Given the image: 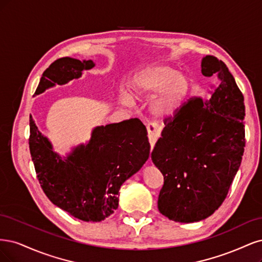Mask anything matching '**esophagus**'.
Here are the masks:
<instances>
[{
  "mask_svg": "<svg viewBox=\"0 0 262 262\" xmlns=\"http://www.w3.org/2000/svg\"><path fill=\"white\" fill-rule=\"evenodd\" d=\"M147 130H148V138H149V142H150V146H151V150H152L158 138L160 137V135H161L162 127L158 124L149 123L147 125Z\"/></svg>",
  "mask_w": 262,
  "mask_h": 262,
  "instance_id": "obj_1",
  "label": "esophagus"
}]
</instances>
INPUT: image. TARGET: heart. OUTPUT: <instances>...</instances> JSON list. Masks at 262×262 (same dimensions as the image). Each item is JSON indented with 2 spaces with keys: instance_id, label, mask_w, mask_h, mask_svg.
<instances>
[{
  "instance_id": "1",
  "label": "heart",
  "mask_w": 262,
  "mask_h": 262,
  "mask_svg": "<svg viewBox=\"0 0 262 262\" xmlns=\"http://www.w3.org/2000/svg\"><path fill=\"white\" fill-rule=\"evenodd\" d=\"M128 89L136 98H150L157 93L151 103V112L160 119H165L183 105L190 91V79L170 65L152 64L134 74ZM121 97L127 103L133 101L127 92H122Z\"/></svg>"
}]
</instances>
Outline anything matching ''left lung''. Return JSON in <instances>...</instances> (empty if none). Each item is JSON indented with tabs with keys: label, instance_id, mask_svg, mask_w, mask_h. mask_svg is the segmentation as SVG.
<instances>
[{
	"label": "left lung",
	"instance_id": "1",
	"mask_svg": "<svg viewBox=\"0 0 262 262\" xmlns=\"http://www.w3.org/2000/svg\"><path fill=\"white\" fill-rule=\"evenodd\" d=\"M201 73L217 76L210 99H190L166 119L151 152L164 177L159 211L180 223L205 220L222 205L245 147L244 97L233 75L212 55L201 60Z\"/></svg>",
	"mask_w": 262,
	"mask_h": 262
}]
</instances>
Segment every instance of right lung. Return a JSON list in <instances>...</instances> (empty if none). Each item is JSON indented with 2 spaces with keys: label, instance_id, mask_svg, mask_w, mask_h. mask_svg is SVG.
<instances>
[{
  "label": "right lung",
  "instance_id": "add662e5",
  "mask_svg": "<svg viewBox=\"0 0 262 262\" xmlns=\"http://www.w3.org/2000/svg\"><path fill=\"white\" fill-rule=\"evenodd\" d=\"M91 60L62 57L42 74L35 95L65 85L95 67ZM29 149L37 177L53 205L85 222H100L119 207V190L150 154L147 129L138 119L97 126L87 143L66 157L53 150L30 115Z\"/></svg>",
  "mask_w": 262,
  "mask_h": 262
}]
</instances>
